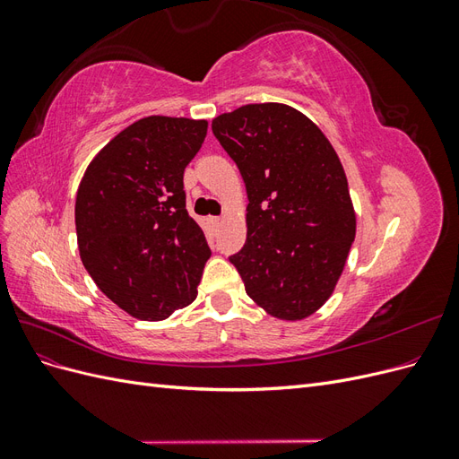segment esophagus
<instances>
[{"label": "esophagus", "mask_w": 459, "mask_h": 459, "mask_svg": "<svg viewBox=\"0 0 459 459\" xmlns=\"http://www.w3.org/2000/svg\"><path fill=\"white\" fill-rule=\"evenodd\" d=\"M211 224H212L214 228H218V226L221 224V218H211Z\"/></svg>", "instance_id": "1"}]
</instances>
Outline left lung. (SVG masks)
Returning a JSON list of instances; mask_svg holds the SVG:
<instances>
[{"instance_id":"left-lung-1","label":"left lung","mask_w":459,"mask_h":459,"mask_svg":"<svg viewBox=\"0 0 459 459\" xmlns=\"http://www.w3.org/2000/svg\"><path fill=\"white\" fill-rule=\"evenodd\" d=\"M212 132L247 187V241L230 256L247 295L273 317H308L331 297L356 235L335 149L281 103L243 105Z\"/></svg>"}]
</instances>
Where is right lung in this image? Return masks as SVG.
<instances>
[{"mask_svg":"<svg viewBox=\"0 0 459 459\" xmlns=\"http://www.w3.org/2000/svg\"><path fill=\"white\" fill-rule=\"evenodd\" d=\"M208 122L147 117L90 162L76 193L80 258L93 281L137 319L157 322L197 297L211 248L187 214L184 170Z\"/></svg>","mask_w":459,"mask_h":459,"instance_id":"1","label":"right lung"}]
</instances>
